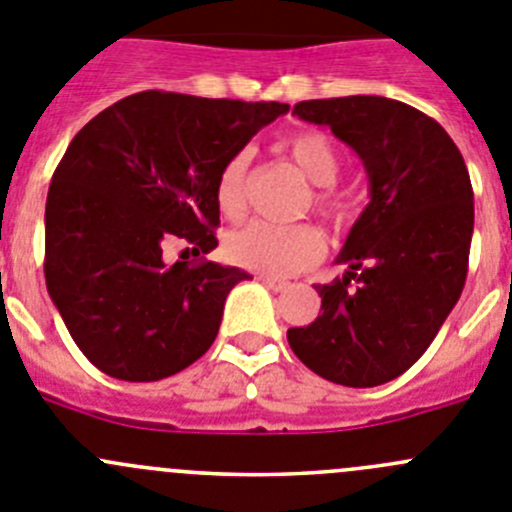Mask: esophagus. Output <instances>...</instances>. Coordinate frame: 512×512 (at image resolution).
I'll return each mask as SVG.
<instances>
[{
  "label": "esophagus",
  "instance_id": "1",
  "mask_svg": "<svg viewBox=\"0 0 512 512\" xmlns=\"http://www.w3.org/2000/svg\"><path fill=\"white\" fill-rule=\"evenodd\" d=\"M259 281H261V284H266V287H269V289H274V292H284V289L289 287L287 281L274 279V276H264V274H261V276H259Z\"/></svg>",
  "mask_w": 512,
  "mask_h": 512
}]
</instances>
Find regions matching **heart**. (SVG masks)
Instances as JSON below:
<instances>
[{"mask_svg":"<svg viewBox=\"0 0 512 512\" xmlns=\"http://www.w3.org/2000/svg\"><path fill=\"white\" fill-rule=\"evenodd\" d=\"M289 157L294 159L302 175L312 185H320L314 192V208L325 218H340L342 203L327 185L340 175V157L327 137L317 131H302L287 142ZM251 154H233L218 175L215 200L225 218L238 220L246 210V185ZM225 253L236 266L248 271H259L266 276H292L309 269L322 259L325 238L314 225H274L256 220L238 231H233L225 241Z\"/></svg>","mask_w":512,"mask_h":512,"instance_id":"obj_1","label":"heart"}]
</instances>
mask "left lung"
<instances>
[{
    "instance_id": "8db88e82",
    "label": "left lung",
    "mask_w": 512,
    "mask_h": 512,
    "mask_svg": "<svg viewBox=\"0 0 512 512\" xmlns=\"http://www.w3.org/2000/svg\"><path fill=\"white\" fill-rule=\"evenodd\" d=\"M330 126L363 159L370 203L320 284V317L287 332L317 375L373 388L411 368L437 337L467 279L475 203L467 164L447 131L409 103L383 96L302 101L292 111Z\"/></svg>"
}]
</instances>
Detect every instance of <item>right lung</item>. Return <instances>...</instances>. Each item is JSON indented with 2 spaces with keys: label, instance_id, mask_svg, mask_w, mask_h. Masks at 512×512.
<instances>
[{
  "label": "right lung",
  "instance_id": "1",
  "mask_svg": "<svg viewBox=\"0 0 512 512\" xmlns=\"http://www.w3.org/2000/svg\"><path fill=\"white\" fill-rule=\"evenodd\" d=\"M287 111L276 101L144 91L75 134L48 190L45 281L98 370L147 383L208 353L225 297L251 279L203 259L218 246V175ZM175 237L199 259L167 265L163 246Z\"/></svg>",
  "mask_w": 512,
  "mask_h": 512
}]
</instances>
